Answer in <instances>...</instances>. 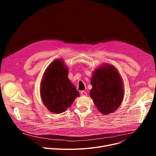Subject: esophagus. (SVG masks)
<instances>
[{"label":"esophagus","instance_id":"obj_1","mask_svg":"<svg viewBox=\"0 0 156 156\" xmlns=\"http://www.w3.org/2000/svg\"><path fill=\"white\" fill-rule=\"evenodd\" d=\"M80 94H81L83 96H87L86 92H85V91H81V92H80Z\"/></svg>","mask_w":156,"mask_h":156}]
</instances>
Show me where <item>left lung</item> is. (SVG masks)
<instances>
[{"mask_svg": "<svg viewBox=\"0 0 156 156\" xmlns=\"http://www.w3.org/2000/svg\"><path fill=\"white\" fill-rule=\"evenodd\" d=\"M91 84L90 97L101 114L108 115L117 110L123 99L124 89L122 78L114 66L107 63L95 69Z\"/></svg>", "mask_w": 156, "mask_h": 156, "instance_id": "1", "label": "left lung"}]
</instances>
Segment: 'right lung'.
<instances>
[{
    "mask_svg": "<svg viewBox=\"0 0 156 156\" xmlns=\"http://www.w3.org/2000/svg\"><path fill=\"white\" fill-rule=\"evenodd\" d=\"M68 75L69 69L62 59L53 61L44 73L40 94L43 104L52 113L65 112L80 96Z\"/></svg>",
    "mask_w": 156,
    "mask_h": 156,
    "instance_id": "1",
    "label": "right lung"
}]
</instances>
